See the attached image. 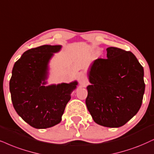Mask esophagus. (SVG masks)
Segmentation results:
<instances>
[{
    "label": "esophagus",
    "instance_id": "esophagus-1",
    "mask_svg": "<svg viewBox=\"0 0 154 154\" xmlns=\"http://www.w3.org/2000/svg\"><path fill=\"white\" fill-rule=\"evenodd\" d=\"M79 84L82 87H85L87 85V78L85 73H81L79 76Z\"/></svg>",
    "mask_w": 154,
    "mask_h": 154
}]
</instances>
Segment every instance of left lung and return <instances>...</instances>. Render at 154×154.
Wrapping results in <instances>:
<instances>
[{
  "mask_svg": "<svg viewBox=\"0 0 154 154\" xmlns=\"http://www.w3.org/2000/svg\"><path fill=\"white\" fill-rule=\"evenodd\" d=\"M107 59H97L88 72L91 85L85 101L95 123L124 125L139 112L145 91L143 68L131 52L106 48Z\"/></svg>",
  "mask_w": 154,
  "mask_h": 154,
  "instance_id": "obj_1",
  "label": "left lung"
}]
</instances>
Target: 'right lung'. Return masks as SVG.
Returning <instances> with one entry per match:
<instances>
[{
  "mask_svg": "<svg viewBox=\"0 0 154 154\" xmlns=\"http://www.w3.org/2000/svg\"><path fill=\"white\" fill-rule=\"evenodd\" d=\"M62 45H45L25 51L13 66L10 91L13 107L26 123L47 129L62 120L78 82L48 85L50 63Z\"/></svg>",
  "mask_w": 154,
  "mask_h": 154,
  "instance_id": "obj_1",
  "label": "right lung"
}]
</instances>
